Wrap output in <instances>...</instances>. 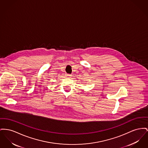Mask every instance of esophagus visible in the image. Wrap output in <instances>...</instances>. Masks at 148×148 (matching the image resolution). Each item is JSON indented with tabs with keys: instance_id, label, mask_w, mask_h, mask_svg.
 Returning a JSON list of instances; mask_svg holds the SVG:
<instances>
[{
	"instance_id": "34e87169",
	"label": "esophagus",
	"mask_w": 148,
	"mask_h": 148,
	"mask_svg": "<svg viewBox=\"0 0 148 148\" xmlns=\"http://www.w3.org/2000/svg\"><path fill=\"white\" fill-rule=\"evenodd\" d=\"M65 76H66V78H69L71 77V75L69 74H65Z\"/></svg>"
}]
</instances>
